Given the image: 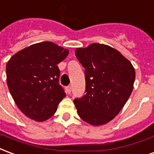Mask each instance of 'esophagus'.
I'll list each match as a JSON object with an SVG mask.
<instances>
[{"instance_id": "34e87169", "label": "esophagus", "mask_w": 154, "mask_h": 154, "mask_svg": "<svg viewBox=\"0 0 154 154\" xmlns=\"http://www.w3.org/2000/svg\"><path fill=\"white\" fill-rule=\"evenodd\" d=\"M71 91H72V87H71L70 86H68V87H66V92H67V94H70Z\"/></svg>"}]
</instances>
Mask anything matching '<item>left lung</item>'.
I'll list each match as a JSON object with an SVG mask.
<instances>
[{"label": "left lung", "instance_id": "left-lung-1", "mask_svg": "<svg viewBox=\"0 0 154 154\" xmlns=\"http://www.w3.org/2000/svg\"><path fill=\"white\" fill-rule=\"evenodd\" d=\"M75 54L85 68L86 94L73 100L81 119L91 125H106L122 110L132 93L135 70L119 51L91 44Z\"/></svg>", "mask_w": 154, "mask_h": 154}]
</instances>
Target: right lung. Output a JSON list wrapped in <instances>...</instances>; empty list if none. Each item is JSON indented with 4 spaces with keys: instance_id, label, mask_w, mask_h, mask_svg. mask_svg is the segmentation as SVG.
Instances as JSON below:
<instances>
[{
    "instance_id": "add662e5",
    "label": "right lung",
    "mask_w": 154,
    "mask_h": 154,
    "mask_svg": "<svg viewBox=\"0 0 154 154\" xmlns=\"http://www.w3.org/2000/svg\"><path fill=\"white\" fill-rule=\"evenodd\" d=\"M69 51L53 42L32 44L14 54L6 64L9 91L22 113L42 122L54 116L66 93L58 81L57 64Z\"/></svg>"
}]
</instances>
